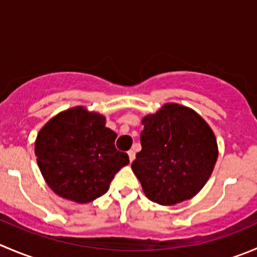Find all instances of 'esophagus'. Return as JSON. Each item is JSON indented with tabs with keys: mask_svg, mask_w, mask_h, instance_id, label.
<instances>
[{
	"mask_svg": "<svg viewBox=\"0 0 257 257\" xmlns=\"http://www.w3.org/2000/svg\"><path fill=\"white\" fill-rule=\"evenodd\" d=\"M128 156H129V161L133 162V161H134V158H136V153H134L133 149H131V151L128 152Z\"/></svg>",
	"mask_w": 257,
	"mask_h": 257,
	"instance_id": "1",
	"label": "esophagus"
}]
</instances>
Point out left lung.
<instances>
[{"instance_id":"obj_1","label":"left lung","mask_w":257,"mask_h":257,"mask_svg":"<svg viewBox=\"0 0 257 257\" xmlns=\"http://www.w3.org/2000/svg\"><path fill=\"white\" fill-rule=\"evenodd\" d=\"M142 123V151L132 169L147 197L171 206L197 195L217 161L212 129L195 110L174 103Z\"/></svg>"}]
</instances>
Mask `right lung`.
<instances>
[{
  "instance_id": "add662e5",
  "label": "right lung",
  "mask_w": 257,
  "mask_h": 257,
  "mask_svg": "<svg viewBox=\"0 0 257 257\" xmlns=\"http://www.w3.org/2000/svg\"><path fill=\"white\" fill-rule=\"evenodd\" d=\"M115 138L105 116L84 106L50 119L35 143L37 164L50 188L78 203L103 196L116 172L129 163L128 154L115 148Z\"/></svg>"
}]
</instances>
